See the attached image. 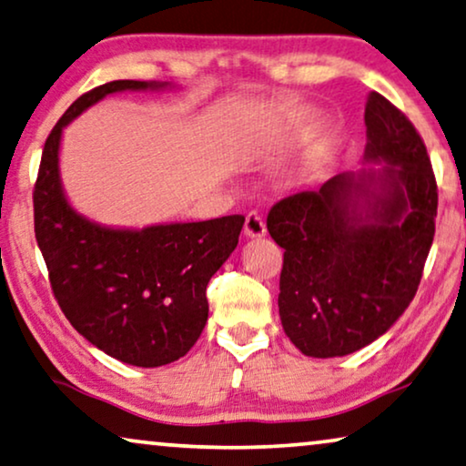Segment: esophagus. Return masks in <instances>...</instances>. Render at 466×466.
Segmentation results:
<instances>
[{
    "instance_id": "esophagus-1",
    "label": "esophagus",
    "mask_w": 466,
    "mask_h": 466,
    "mask_svg": "<svg viewBox=\"0 0 466 466\" xmlns=\"http://www.w3.org/2000/svg\"><path fill=\"white\" fill-rule=\"evenodd\" d=\"M245 236L247 238H263L266 236V224L257 211H251L245 219Z\"/></svg>"
}]
</instances>
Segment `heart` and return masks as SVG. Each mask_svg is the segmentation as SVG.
<instances>
[{"instance_id": "1", "label": "heart", "mask_w": 466, "mask_h": 466, "mask_svg": "<svg viewBox=\"0 0 466 466\" xmlns=\"http://www.w3.org/2000/svg\"><path fill=\"white\" fill-rule=\"evenodd\" d=\"M257 142H259V140H257V136H255V140H253V146H255V144H257Z\"/></svg>"}]
</instances>
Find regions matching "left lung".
<instances>
[{
  "label": "left lung",
  "mask_w": 466,
  "mask_h": 466,
  "mask_svg": "<svg viewBox=\"0 0 466 466\" xmlns=\"http://www.w3.org/2000/svg\"><path fill=\"white\" fill-rule=\"evenodd\" d=\"M364 167L282 198L268 232L284 248L282 329L303 356L377 341L414 299L437 218L427 148L406 115L368 94Z\"/></svg>",
  "instance_id": "1"
}]
</instances>
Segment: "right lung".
I'll return each instance as SVG.
<instances>
[{
	"mask_svg": "<svg viewBox=\"0 0 466 466\" xmlns=\"http://www.w3.org/2000/svg\"><path fill=\"white\" fill-rule=\"evenodd\" d=\"M167 87L121 79L75 100L47 136L33 192L35 238L66 320L106 356L140 368L176 362L197 343L209 316L207 284L238 245L245 218L102 226L68 203L60 142L66 125L106 96Z\"/></svg>",
	"mask_w": 466,
	"mask_h": 466,
	"instance_id": "1",
	"label": "right lung"
}]
</instances>
